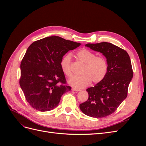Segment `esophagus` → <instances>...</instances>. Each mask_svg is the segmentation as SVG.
<instances>
[{
    "label": "esophagus",
    "instance_id": "34e87169",
    "mask_svg": "<svg viewBox=\"0 0 146 146\" xmlns=\"http://www.w3.org/2000/svg\"><path fill=\"white\" fill-rule=\"evenodd\" d=\"M72 91H80V89H78V88H72Z\"/></svg>",
    "mask_w": 146,
    "mask_h": 146
}]
</instances>
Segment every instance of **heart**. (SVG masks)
Returning <instances> with one entry per match:
<instances>
[{
  "label": "heart",
  "instance_id": "b5f03b06",
  "mask_svg": "<svg viewBox=\"0 0 146 146\" xmlns=\"http://www.w3.org/2000/svg\"><path fill=\"white\" fill-rule=\"evenodd\" d=\"M77 58L85 64L83 68L82 76H74L70 79L69 83L76 88H83L90 85L91 82L98 83L102 81L108 71V63L104 57L96 56V54L87 48H83L77 53ZM72 55H65L61 60V70L65 76L70 77L71 70Z\"/></svg>",
  "mask_w": 146,
  "mask_h": 146
}]
</instances>
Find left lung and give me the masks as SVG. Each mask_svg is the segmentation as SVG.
<instances>
[{
  "label": "left lung",
  "instance_id": "8db88e82",
  "mask_svg": "<svg viewBox=\"0 0 146 146\" xmlns=\"http://www.w3.org/2000/svg\"><path fill=\"white\" fill-rule=\"evenodd\" d=\"M85 46L106 57L108 71L102 81L86 90L88 99L80 104V108L88 116L104 117L115 111L127 98L133 77L130 58L125 50L110 42L86 44Z\"/></svg>",
  "mask_w": 146,
  "mask_h": 146
}]
</instances>
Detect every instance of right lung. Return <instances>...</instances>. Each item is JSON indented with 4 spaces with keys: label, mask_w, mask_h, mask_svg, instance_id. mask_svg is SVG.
Here are the masks:
<instances>
[{
    "label": "right lung",
    "mask_w": 146,
    "mask_h": 146,
    "mask_svg": "<svg viewBox=\"0 0 146 146\" xmlns=\"http://www.w3.org/2000/svg\"><path fill=\"white\" fill-rule=\"evenodd\" d=\"M81 45L57 36L33 42L21 63L20 86L26 100L34 109L50 111L58 106L61 96L70 91L66 86L60 62L68 51Z\"/></svg>",
    "instance_id": "obj_1"
}]
</instances>
